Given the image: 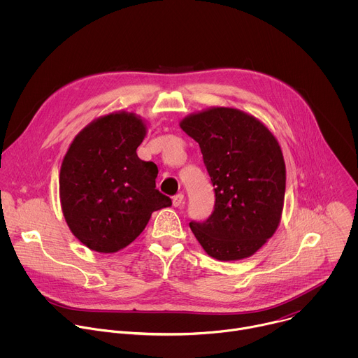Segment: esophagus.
<instances>
[{
  "mask_svg": "<svg viewBox=\"0 0 358 358\" xmlns=\"http://www.w3.org/2000/svg\"><path fill=\"white\" fill-rule=\"evenodd\" d=\"M184 203V195L182 194H177L173 196V206L174 207H181Z\"/></svg>",
  "mask_w": 358,
  "mask_h": 358,
  "instance_id": "obj_1",
  "label": "esophagus"
}]
</instances>
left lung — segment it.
I'll list each match as a JSON object with an SVG mask.
<instances>
[{"label":"left lung","instance_id":"obj_1","mask_svg":"<svg viewBox=\"0 0 358 358\" xmlns=\"http://www.w3.org/2000/svg\"><path fill=\"white\" fill-rule=\"evenodd\" d=\"M180 127L201 148L215 187L213 215L189 222L211 258L252 257L276 232L283 213L286 166L275 134L255 116L214 106L191 113Z\"/></svg>","mask_w":358,"mask_h":358}]
</instances>
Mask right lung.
I'll return each mask as SVG.
<instances>
[{"label":"right lung","instance_id":"right-lung-1","mask_svg":"<svg viewBox=\"0 0 358 358\" xmlns=\"http://www.w3.org/2000/svg\"><path fill=\"white\" fill-rule=\"evenodd\" d=\"M145 134L141 116L113 112L83 127L62 160L59 198L65 221L94 252L126 248L152 213L171 207V199L156 189L157 166L137 157Z\"/></svg>","mask_w":358,"mask_h":358}]
</instances>
